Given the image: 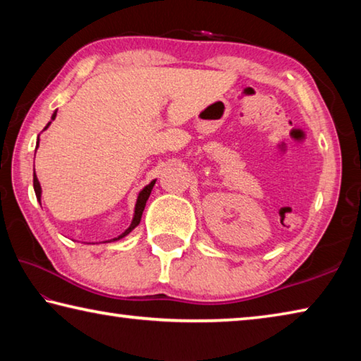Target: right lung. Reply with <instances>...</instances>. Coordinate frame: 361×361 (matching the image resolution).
I'll return each instance as SVG.
<instances>
[{
  "mask_svg": "<svg viewBox=\"0 0 361 361\" xmlns=\"http://www.w3.org/2000/svg\"><path fill=\"white\" fill-rule=\"evenodd\" d=\"M56 116H57V111H54V114H52V118H51V122L56 119ZM51 122H49V124L44 127V130L47 129L49 126H51ZM39 146V137H38V142H36V148H38ZM156 185V180H152L149 185H146L142 191H140V194H138V197H137V204H135V210H133V218H132V223H130V226L129 228H127L124 232H122L121 235H118L116 237V239H113V240H119V239H122V237H126L127 234H130V232L137 228V226L140 224V219H142V215H143V210H145V205H146V200H148V197H149V194H151V191H152V186ZM33 188H35V194H36V199H38V202H41V185H39V181H38V176H36V173H33Z\"/></svg>",
  "mask_w": 361,
  "mask_h": 361,
  "instance_id": "1",
  "label": "right lung"
}]
</instances>
